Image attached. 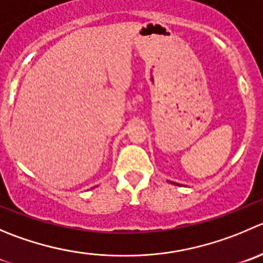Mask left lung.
<instances>
[{"label":"left lung","mask_w":263,"mask_h":263,"mask_svg":"<svg viewBox=\"0 0 263 263\" xmlns=\"http://www.w3.org/2000/svg\"><path fill=\"white\" fill-rule=\"evenodd\" d=\"M170 182H171V181H170ZM173 183V185H178V183H176V182H172Z\"/></svg>","instance_id":"1"}]
</instances>
